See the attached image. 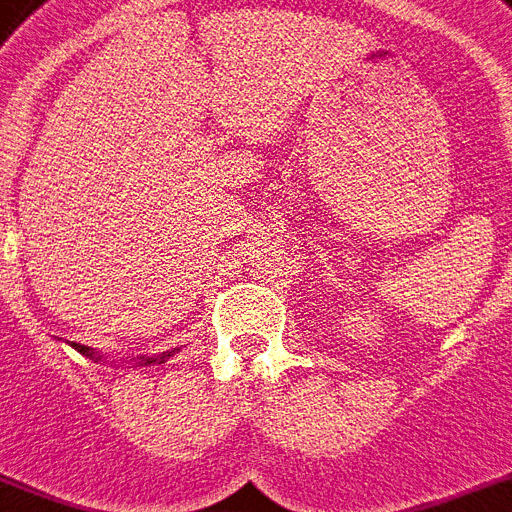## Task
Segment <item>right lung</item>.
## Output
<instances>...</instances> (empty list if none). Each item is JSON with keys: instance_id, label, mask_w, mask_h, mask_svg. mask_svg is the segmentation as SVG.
I'll list each match as a JSON object with an SVG mask.
<instances>
[{"instance_id": "1", "label": "right lung", "mask_w": 512, "mask_h": 512, "mask_svg": "<svg viewBox=\"0 0 512 512\" xmlns=\"http://www.w3.org/2000/svg\"><path fill=\"white\" fill-rule=\"evenodd\" d=\"M72 346H75V349L80 351V354H85V356H96V359H98V354H96V351H90L88 346H83V343H72ZM169 356H171V351H169V354H163L161 359H156V356H148V359H145V356H143V364H156V362H166V359H169Z\"/></svg>"}]
</instances>
